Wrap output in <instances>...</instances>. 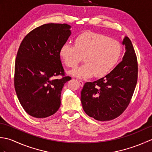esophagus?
Segmentation results:
<instances>
[{
  "label": "esophagus",
  "instance_id": "34e87169",
  "mask_svg": "<svg viewBox=\"0 0 152 152\" xmlns=\"http://www.w3.org/2000/svg\"><path fill=\"white\" fill-rule=\"evenodd\" d=\"M78 82L80 83V85L81 86H83V82L82 81V80H78Z\"/></svg>",
  "mask_w": 152,
  "mask_h": 152
}]
</instances>
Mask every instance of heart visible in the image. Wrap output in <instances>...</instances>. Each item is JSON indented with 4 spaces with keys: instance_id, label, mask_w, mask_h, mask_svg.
<instances>
[{
    "instance_id": "b5f03b06",
    "label": "heart",
    "mask_w": 152,
    "mask_h": 152,
    "mask_svg": "<svg viewBox=\"0 0 152 152\" xmlns=\"http://www.w3.org/2000/svg\"><path fill=\"white\" fill-rule=\"evenodd\" d=\"M122 48L118 40L104 34L86 32L75 38L74 45L64 43L59 50V56L68 67H75L83 57L85 63L69 74L79 78H87L95 74L102 77L113 70L119 62Z\"/></svg>"
}]
</instances>
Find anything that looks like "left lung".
I'll return each mask as SVG.
<instances>
[{
  "mask_svg": "<svg viewBox=\"0 0 152 152\" xmlns=\"http://www.w3.org/2000/svg\"><path fill=\"white\" fill-rule=\"evenodd\" d=\"M125 53L110 72L96 81L85 83L81 92L83 110L96 120L114 119L127 108L138 78V63L131 40L125 37Z\"/></svg>",
  "mask_w": 152,
  "mask_h": 152,
  "instance_id": "8db88e82",
  "label": "left lung"
}]
</instances>
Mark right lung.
Instances as JSON below:
<instances>
[{"instance_id": "right-lung-1", "label": "right lung", "mask_w": 152, "mask_h": 152, "mask_svg": "<svg viewBox=\"0 0 152 152\" xmlns=\"http://www.w3.org/2000/svg\"><path fill=\"white\" fill-rule=\"evenodd\" d=\"M67 24L48 23L28 33L16 56L14 87L19 101L28 114L45 118L61 105V93L66 82L59 50L71 34ZM62 75L61 79L56 76Z\"/></svg>"}]
</instances>
